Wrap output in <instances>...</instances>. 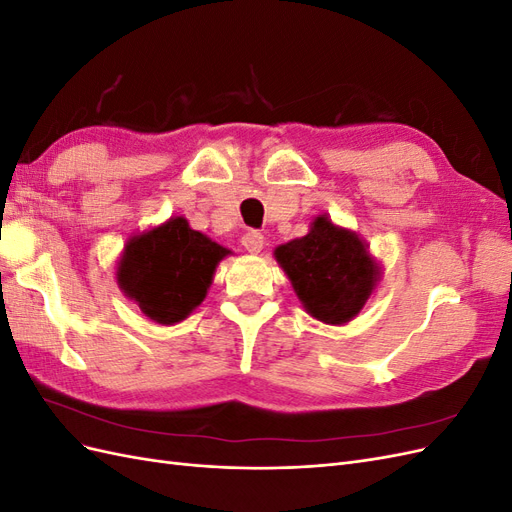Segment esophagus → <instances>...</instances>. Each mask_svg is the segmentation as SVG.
I'll use <instances>...</instances> for the list:
<instances>
[{
	"mask_svg": "<svg viewBox=\"0 0 512 512\" xmlns=\"http://www.w3.org/2000/svg\"><path fill=\"white\" fill-rule=\"evenodd\" d=\"M241 243L247 252L258 254L262 247H265V237H262V232H258V230H250V232H245Z\"/></svg>",
	"mask_w": 512,
	"mask_h": 512,
	"instance_id": "34e87169",
	"label": "esophagus"
}]
</instances>
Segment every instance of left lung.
Returning <instances> with one entry per match:
<instances>
[{"label":"left lung","instance_id":"left-lung-1","mask_svg":"<svg viewBox=\"0 0 512 512\" xmlns=\"http://www.w3.org/2000/svg\"><path fill=\"white\" fill-rule=\"evenodd\" d=\"M275 258L307 314L327 324H344L359 314L380 277L363 241L324 215L305 237L277 247Z\"/></svg>","mask_w":512,"mask_h":512}]
</instances>
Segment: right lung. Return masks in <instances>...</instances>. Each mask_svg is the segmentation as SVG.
<instances>
[{"label":"right lung","instance_id":"1","mask_svg":"<svg viewBox=\"0 0 512 512\" xmlns=\"http://www.w3.org/2000/svg\"><path fill=\"white\" fill-rule=\"evenodd\" d=\"M228 254L188 220L173 218L128 241L117 282L153 322L175 324L205 299L215 267Z\"/></svg>","mask_w":512,"mask_h":512}]
</instances>
